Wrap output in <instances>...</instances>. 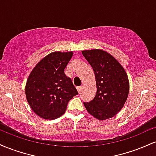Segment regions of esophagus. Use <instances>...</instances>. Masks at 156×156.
I'll return each mask as SVG.
<instances>
[{"label":"esophagus","instance_id":"esophagus-1","mask_svg":"<svg viewBox=\"0 0 156 156\" xmlns=\"http://www.w3.org/2000/svg\"><path fill=\"white\" fill-rule=\"evenodd\" d=\"M81 89H82V87L81 86H79V87H78L77 88V90H78V93H80L81 92Z\"/></svg>","mask_w":156,"mask_h":156}]
</instances>
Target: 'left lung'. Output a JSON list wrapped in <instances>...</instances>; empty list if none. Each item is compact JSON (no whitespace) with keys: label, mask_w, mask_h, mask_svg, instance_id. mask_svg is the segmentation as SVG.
Instances as JSON below:
<instances>
[{"label":"left lung","mask_w":156,"mask_h":156,"mask_svg":"<svg viewBox=\"0 0 156 156\" xmlns=\"http://www.w3.org/2000/svg\"><path fill=\"white\" fill-rule=\"evenodd\" d=\"M91 65L96 79L97 93L89 102H83L87 111L99 120L113 117L124 105L129 91L126 73L115 58L99 49L82 51Z\"/></svg>","instance_id":"8db88e82"}]
</instances>
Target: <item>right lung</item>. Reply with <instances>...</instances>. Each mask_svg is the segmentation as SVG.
Wrapping results in <instances>:
<instances>
[{
    "mask_svg": "<svg viewBox=\"0 0 156 156\" xmlns=\"http://www.w3.org/2000/svg\"><path fill=\"white\" fill-rule=\"evenodd\" d=\"M73 52H52L41 59L28 77L27 100L35 114L53 120L63 115L69 101L78 94L65 69Z\"/></svg>",
    "mask_w": 156,
    "mask_h": 156,
    "instance_id": "obj_1",
    "label": "right lung"
}]
</instances>
